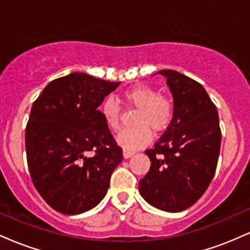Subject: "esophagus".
<instances>
[{
  "mask_svg": "<svg viewBox=\"0 0 250 250\" xmlns=\"http://www.w3.org/2000/svg\"><path fill=\"white\" fill-rule=\"evenodd\" d=\"M133 155H134V151L123 150V157H125V159H129V157H131Z\"/></svg>",
  "mask_w": 250,
  "mask_h": 250,
  "instance_id": "obj_1",
  "label": "esophagus"
}]
</instances>
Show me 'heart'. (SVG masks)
<instances>
[{"instance_id": "heart-1", "label": "heart", "mask_w": 250, "mask_h": 250, "mask_svg": "<svg viewBox=\"0 0 250 250\" xmlns=\"http://www.w3.org/2000/svg\"><path fill=\"white\" fill-rule=\"evenodd\" d=\"M127 104L137 108L134 123L136 125L125 129L117 135L116 142L125 150H136L149 143L150 129L155 134L167 130L174 116V103L168 96L159 95L154 88L136 84L122 93ZM100 113L109 129L116 131L121 125V108L113 97H107L100 105Z\"/></svg>"}]
</instances>
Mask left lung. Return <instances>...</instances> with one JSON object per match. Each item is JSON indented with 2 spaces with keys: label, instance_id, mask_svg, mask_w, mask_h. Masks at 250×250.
Segmentation results:
<instances>
[{
  "label": "left lung",
  "instance_id": "8db88e82",
  "mask_svg": "<svg viewBox=\"0 0 250 250\" xmlns=\"http://www.w3.org/2000/svg\"><path fill=\"white\" fill-rule=\"evenodd\" d=\"M173 95L174 116L161 139L147 149L149 171L141 196L153 207L179 213L205 194L216 170L221 129L216 107L199 82L175 70H160Z\"/></svg>",
  "mask_w": 250,
  "mask_h": 250
}]
</instances>
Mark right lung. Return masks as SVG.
I'll return each instance as SVG.
<instances>
[{
  "instance_id": "add662e5",
  "label": "right lung",
  "mask_w": 250,
  "mask_h": 250,
  "mask_svg": "<svg viewBox=\"0 0 250 250\" xmlns=\"http://www.w3.org/2000/svg\"><path fill=\"white\" fill-rule=\"evenodd\" d=\"M120 83L71 73L51 81L31 107L28 168L37 191L59 213L77 215L96 207L122 162V149L99 110Z\"/></svg>"
}]
</instances>
